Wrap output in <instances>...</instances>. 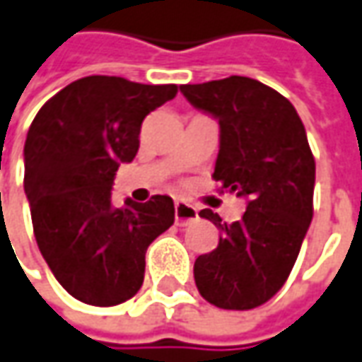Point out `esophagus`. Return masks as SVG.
<instances>
[{"mask_svg":"<svg viewBox=\"0 0 362 362\" xmlns=\"http://www.w3.org/2000/svg\"><path fill=\"white\" fill-rule=\"evenodd\" d=\"M197 217H199L197 207L189 205L187 202H181V199L175 202V221H177L179 226H185L189 221H195Z\"/></svg>","mask_w":362,"mask_h":362,"instance_id":"obj_1","label":"esophagus"}]
</instances>
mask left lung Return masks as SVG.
<instances>
[{"instance_id": "1", "label": "left lung", "mask_w": 362, "mask_h": 362, "mask_svg": "<svg viewBox=\"0 0 362 362\" xmlns=\"http://www.w3.org/2000/svg\"><path fill=\"white\" fill-rule=\"evenodd\" d=\"M191 105L219 122L214 179L247 199L240 221L199 216L221 235L195 259V284L217 308L250 310L284 286L313 221L314 157L296 108L254 78L183 84Z\"/></svg>"}]
</instances>
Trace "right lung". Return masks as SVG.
<instances>
[{
	"label": "right lung",
	"instance_id": "1",
	"mask_svg": "<svg viewBox=\"0 0 362 362\" xmlns=\"http://www.w3.org/2000/svg\"><path fill=\"white\" fill-rule=\"evenodd\" d=\"M175 84L86 76L40 108L23 146V189L42 256L62 288L92 306L132 298L151 242L175 221L169 195L112 205L120 163L139 151L148 112L175 98Z\"/></svg>",
	"mask_w": 362,
	"mask_h": 362
}]
</instances>
